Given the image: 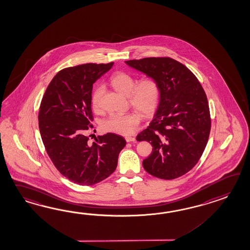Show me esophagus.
<instances>
[{
	"label": "esophagus",
	"instance_id": "esophagus-1",
	"mask_svg": "<svg viewBox=\"0 0 250 250\" xmlns=\"http://www.w3.org/2000/svg\"><path fill=\"white\" fill-rule=\"evenodd\" d=\"M125 140H126L127 142H135L136 141V139L133 138V137H126Z\"/></svg>",
	"mask_w": 250,
	"mask_h": 250
}]
</instances>
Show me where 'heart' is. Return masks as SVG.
I'll return each mask as SVG.
<instances>
[{
  "instance_id": "heart-1",
  "label": "heart",
  "mask_w": 250,
  "mask_h": 250,
  "mask_svg": "<svg viewBox=\"0 0 250 250\" xmlns=\"http://www.w3.org/2000/svg\"><path fill=\"white\" fill-rule=\"evenodd\" d=\"M110 83L117 92L128 96L129 104L142 116H150L157 110L161 97V88L155 77L145 76L137 82L132 75L119 71L110 76ZM104 93V87L99 85L92 93V106L96 112L102 110V100ZM140 122V116L134 112L112 114L105 120L103 127L106 131L112 133L130 135L136 130Z\"/></svg>"
}]
</instances>
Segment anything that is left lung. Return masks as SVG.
<instances>
[{"label":"left lung","mask_w":250,"mask_h":250,"mask_svg":"<svg viewBox=\"0 0 250 250\" xmlns=\"http://www.w3.org/2000/svg\"><path fill=\"white\" fill-rule=\"evenodd\" d=\"M126 64L157 79L161 97L154 119L138 136L153 150L143 160L151 175L172 180L189 172L209 140L210 115L206 93L185 64L170 58H146Z\"/></svg>","instance_id":"8db88e82"}]
</instances>
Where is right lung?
Returning a JSON list of instances; mask_svg holds the SVG:
<instances>
[{
  "label": "right lung",
  "mask_w": 250,
  "mask_h": 250,
  "mask_svg": "<svg viewBox=\"0 0 250 250\" xmlns=\"http://www.w3.org/2000/svg\"><path fill=\"white\" fill-rule=\"evenodd\" d=\"M112 65L89 63L62 69L41 100L39 127L47 155L60 174L80 186H93L110 176L126 146L116 134L98 136L92 144L84 135L93 128V84Z\"/></svg>",
  "instance_id": "obj_1"
}]
</instances>
